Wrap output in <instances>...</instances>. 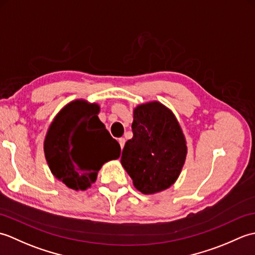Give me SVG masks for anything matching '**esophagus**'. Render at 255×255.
<instances>
[{"label":"esophagus","mask_w":255,"mask_h":255,"mask_svg":"<svg viewBox=\"0 0 255 255\" xmlns=\"http://www.w3.org/2000/svg\"><path fill=\"white\" fill-rule=\"evenodd\" d=\"M118 142H119V144H121V148L123 149L124 145H125V142H126V140H125V138H119Z\"/></svg>","instance_id":"34e87169"}]
</instances>
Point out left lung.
<instances>
[{"instance_id":"8db88e82","label":"left lung","mask_w":255,"mask_h":255,"mask_svg":"<svg viewBox=\"0 0 255 255\" xmlns=\"http://www.w3.org/2000/svg\"><path fill=\"white\" fill-rule=\"evenodd\" d=\"M133 137L126 142L122 165L133 186L144 195L167 189L185 163L186 139L174 114L158 101L133 110Z\"/></svg>"}]
</instances>
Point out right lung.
Returning <instances> with one entry per match:
<instances>
[{
	"instance_id": "1",
	"label": "right lung",
	"mask_w": 255,
	"mask_h": 255,
	"mask_svg": "<svg viewBox=\"0 0 255 255\" xmlns=\"http://www.w3.org/2000/svg\"><path fill=\"white\" fill-rule=\"evenodd\" d=\"M100 105L85 100L70 102L53 118L44 141L51 173L74 189L91 187L102 165L121 155V145L99 118Z\"/></svg>"
}]
</instances>
